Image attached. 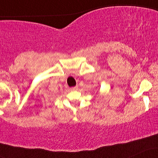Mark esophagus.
Masks as SVG:
<instances>
[{"label": "esophagus", "instance_id": "1", "mask_svg": "<svg viewBox=\"0 0 158 158\" xmlns=\"http://www.w3.org/2000/svg\"><path fill=\"white\" fill-rule=\"evenodd\" d=\"M78 89V86H75V87H73V88H71V90H76Z\"/></svg>", "mask_w": 158, "mask_h": 158}]
</instances>
